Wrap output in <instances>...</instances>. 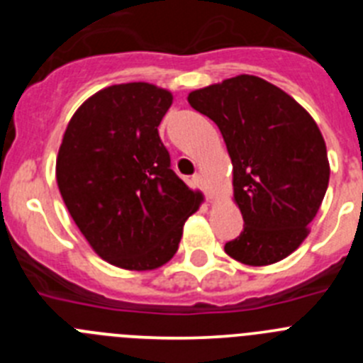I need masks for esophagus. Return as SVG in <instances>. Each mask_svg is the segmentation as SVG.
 I'll return each instance as SVG.
<instances>
[{
	"mask_svg": "<svg viewBox=\"0 0 363 363\" xmlns=\"http://www.w3.org/2000/svg\"><path fill=\"white\" fill-rule=\"evenodd\" d=\"M192 184H194V187L201 189V191H205V194H207V185H205V179L201 178V174L192 176Z\"/></svg>",
	"mask_w": 363,
	"mask_h": 363,
	"instance_id": "1",
	"label": "esophagus"
}]
</instances>
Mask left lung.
Returning <instances> with one entry per match:
<instances>
[{
  "label": "left lung",
  "instance_id": "left-lung-1",
  "mask_svg": "<svg viewBox=\"0 0 363 363\" xmlns=\"http://www.w3.org/2000/svg\"><path fill=\"white\" fill-rule=\"evenodd\" d=\"M189 104L218 125L233 162L245 225L225 252L245 265L277 264L306 240L329 185L318 125L289 94L249 74L191 92Z\"/></svg>",
  "mask_w": 363,
  "mask_h": 363
}]
</instances>
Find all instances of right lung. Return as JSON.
<instances>
[{
	"label": "right lung",
	"mask_w": 363,
	"mask_h": 363,
	"mask_svg": "<svg viewBox=\"0 0 363 363\" xmlns=\"http://www.w3.org/2000/svg\"><path fill=\"white\" fill-rule=\"evenodd\" d=\"M171 104V92L150 83H121L96 92L67 125L57 187L86 242L116 267L167 264L200 205L160 140Z\"/></svg>",
	"instance_id": "obj_1"
}]
</instances>
